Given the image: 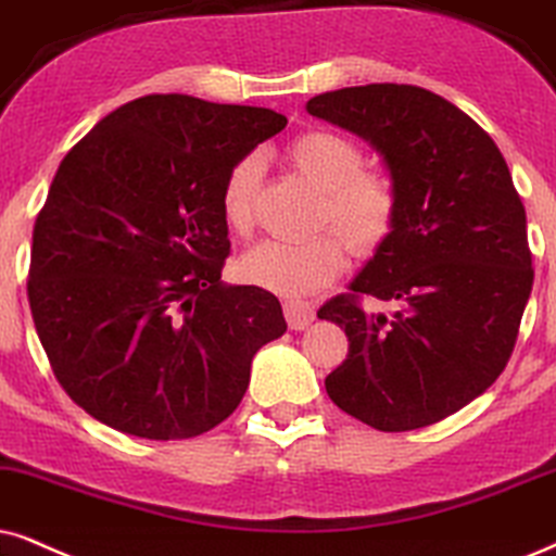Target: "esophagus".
<instances>
[{
  "label": "esophagus",
  "mask_w": 556,
  "mask_h": 556,
  "mask_svg": "<svg viewBox=\"0 0 556 556\" xmlns=\"http://www.w3.org/2000/svg\"><path fill=\"white\" fill-rule=\"evenodd\" d=\"M285 318L290 323L292 330H305L315 320V311L307 302L287 300L285 302Z\"/></svg>",
  "instance_id": "obj_1"
}]
</instances>
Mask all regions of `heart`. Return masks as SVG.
Wrapping results in <instances>:
<instances>
[{
	"instance_id": "heart-1",
	"label": "heart",
	"mask_w": 556,
	"mask_h": 556,
	"mask_svg": "<svg viewBox=\"0 0 556 556\" xmlns=\"http://www.w3.org/2000/svg\"><path fill=\"white\" fill-rule=\"evenodd\" d=\"M292 166L323 194V217L343 236L356 254H371L390 236L395 220V194L379 174L362 172L364 156L354 140L330 130L302 132L290 143ZM264 164L245 156L223 187V217L236 233H249ZM346 264V249L336 236L305 241H262L241 258L245 282L285 298H305L333 282Z\"/></svg>"
}]
</instances>
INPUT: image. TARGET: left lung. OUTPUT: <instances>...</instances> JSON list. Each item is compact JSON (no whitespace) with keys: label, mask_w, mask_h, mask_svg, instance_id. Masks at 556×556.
I'll list each match as a JSON object with an SVG mask.
<instances>
[{"label":"left lung","mask_w":556,"mask_h":556,"mask_svg":"<svg viewBox=\"0 0 556 556\" xmlns=\"http://www.w3.org/2000/svg\"><path fill=\"white\" fill-rule=\"evenodd\" d=\"M305 110L367 140L395 194L390 236L351 292L318 311L349 339L328 397L377 431L439 424L501 377L531 294L508 164L467 112L410 84L326 91ZM362 296L386 311L367 312Z\"/></svg>","instance_id":"1"}]
</instances>
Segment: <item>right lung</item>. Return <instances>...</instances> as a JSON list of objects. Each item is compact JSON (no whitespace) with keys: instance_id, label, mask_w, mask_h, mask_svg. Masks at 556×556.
<instances>
[{"instance_id":"1","label":"right lung","mask_w":556,"mask_h":556,"mask_svg":"<svg viewBox=\"0 0 556 556\" xmlns=\"http://www.w3.org/2000/svg\"><path fill=\"white\" fill-rule=\"evenodd\" d=\"M285 125L266 108L149 94L61 161L35 220L27 294L61 388L91 418L192 439L243 400L256 351L287 323L271 292L220 279L223 187Z\"/></svg>"}]
</instances>
